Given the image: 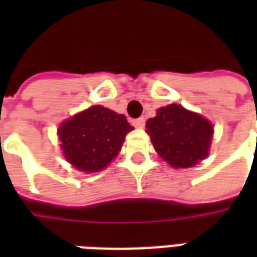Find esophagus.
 <instances>
[{"label":"esophagus","mask_w":257,"mask_h":257,"mask_svg":"<svg viewBox=\"0 0 257 257\" xmlns=\"http://www.w3.org/2000/svg\"><path fill=\"white\" fill-rule=\"evenodd\" d=\"M146 123V119L145 117H140V118H136V119H134L132 121V125H134L135 128H143Z\"/></svg>","instance_id":"34e87169"}]
</instances>
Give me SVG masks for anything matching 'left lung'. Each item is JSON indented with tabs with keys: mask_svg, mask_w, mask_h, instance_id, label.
Segmentation results:
<instances>
[{
	"mask_svg": "<svg viewBox=\"0 0 257 257\" xmlns=\"http://www.w3.org/2000/svg\"><path fill=\"white\" fill-rule=\"evenodd\" d=\"M146 126L158 156L171 167L191 168L209 154L212 123L179 104L158 108Z\"/></svg>",
	"mask_w": 257,
	"mask_h": 257,
	"instance_id": "8db88e82",
	"label": "left lung"
}]
</instances>
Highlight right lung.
I'll return each instance as SVG.
<instances>
[{
	"label": "right lung",
	"mask_w": 257,
	"mask_h": 257,
	"mask_svg": "<svg viewBox=\"0 0 257 257\" xmlns=\"http://www.w3.org/2000/svg\"><path fill=\"white\" fill-rule=\"evenodd\" d=\"M132 126L123 114L92 106L64 121L58 129L67 162L81 172H99L118 156Z\"/></svg>",
	"instance_id": "1"
}]
</instances>
